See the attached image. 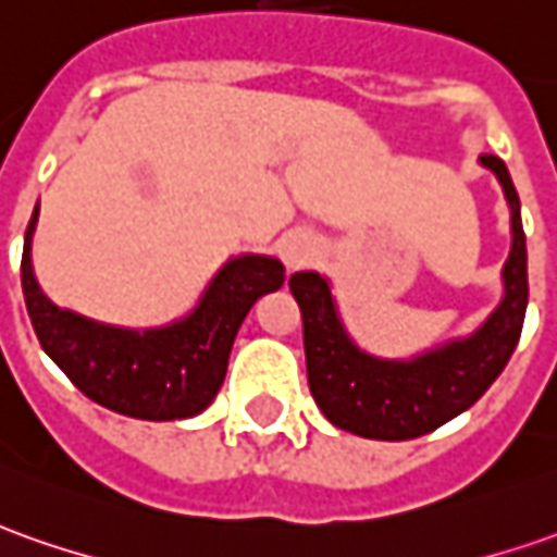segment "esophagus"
Here are the masks:
<instances>
[{"label": "esophagus", "mask_w": 557, "mask_h": 557, "mask_svg": "<svg viewBox=\"0 0 557 557\" xmlns=\"http://www.w3.org/2000/svg\"><path fill=\"white\" fill-rule=\"evenodd\" d=\"M313 252H317V244L310 240L308 234H286L283 237V262L289 264V268L308 264Z\"/></svg>", "instance_id": "34e87169"}]
</instances>
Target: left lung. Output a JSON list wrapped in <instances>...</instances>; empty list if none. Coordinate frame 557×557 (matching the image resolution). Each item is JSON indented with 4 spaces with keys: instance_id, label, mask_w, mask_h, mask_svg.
Wrapping results in <instances>:
<instances>
[{
    "instance_id": "left-lung-1",
    "label": "left lung",
    "mask_w": 557,
    "mask_h": 557,
    "mask_svg": "<svg viewBox=\"0 0 557 557\" xmlns=\"http://www.w3.org/2000/svg\"><path fill=\"white\" fill-rule=\"evenodd\" d=\"M482 164L500 180L503 195L509 200L512 249L503 264L500 305L467 338H454L411 359L372 357L347 335L326 277L317 271H298L289 277L305 323L310 393L338 430L384 442L433 433L479 403L512 357L528 310V247L521 203L500 158L482 154Z\"/></svg>"
}]
</instances>
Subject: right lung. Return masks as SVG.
<instances>
[{
    "instance_id": "obj_1",
    "label": "right lung",
    "mask_w": 557,
    "mask_h": 557,
    "mask_svg": "<svg viewBox=\"0 0 557 557\" xmlns=\"http://www.w3.org/2000/svg\"><path fill=\"white\" fill-rule=\"evenodd\" d=\"M26 225L21 286L41 350L97 406L139 421L195 418L215 399L228 372L234 335L256 298L283 286L286 271L271 256H237L219 268L188 317L161 329H121L57 308L33 274V231Z\"/></svg>"
}]
</instances>
